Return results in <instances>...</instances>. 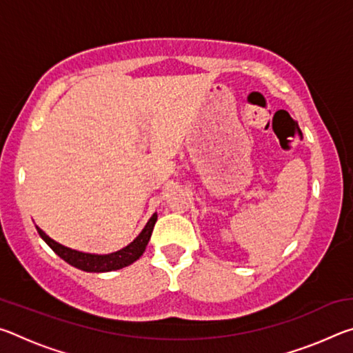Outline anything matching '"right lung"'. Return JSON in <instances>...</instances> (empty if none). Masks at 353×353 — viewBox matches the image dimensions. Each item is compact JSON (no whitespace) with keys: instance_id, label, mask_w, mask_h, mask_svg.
<instances>
[{"instance_id":"1","label":"right lung","mask_w":353,"mask_h":353,"mask_svg":"<svg viewBox=\"0 0 353 353\" xmlns=\"http://www.w3.org/2000/svg\"><path fill=\"white\" fill-rule=\"evenodd\" d=\"M155 221H157V213H154L152 216L149 218L146 225L143 227V230L132 243H129L126 248L119 249L117 252H112V254H88V252H81V250L67 248L48 236L39 225L35 227H37V232L41 236V240L54 250L62 260L67 261L68 265L85 272H110V271L123 270V268L132 265L134 261L140 259L148 246L149 238H151Z\"/></svg>"}]
</instances>
